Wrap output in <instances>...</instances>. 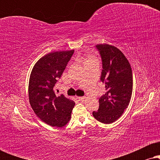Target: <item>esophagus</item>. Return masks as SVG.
<instances>
[{
    "mask_svg": "<svg viewBox=\"0 0 160 160\" xmlns=\"http://www.w3.org/2000/svg\"><path fill=\"white\" fill-rule=\"evenodd\" d=\"M76 98H77L78 100H84L85 98V96H83V97H76Z\"/></svg>",
    "mask_w": 160,
    "mask_h": 160,
    "instance_id": "34e87169",
    "label": "esophagus"
}]
</instances>
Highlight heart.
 <instances>
[{
  "instance_id": "1",
  "label": "heart",
  "mask_w": 160,
  "mask_h": 160,
  "mask_svg": "<svg viewBox=\"0 0 160 160\" xmlns=\"http://www.w3.org/2000/svg\"><path fill=\"white\" fill-rule=\"evenodd\" d=\"M91 59H92V58H90V59H89V60H91Z\"/></svg>"
}]
</instances>
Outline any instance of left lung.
<instances>
[{"mask_svg": "<svg viewBox=\"0 0 160 160\" xmlns=\"http://www.w3.org/2000/svg\"><path fill=\"white\" fill-rule=\"evenodd\" d=\"M102 58L100 80L106 92L99 99V108L92 115L98 121L111 124L117 121L130 104L132 92V73L124 54L114 46H96Z\"/></svg>", "mask_w": 160, "mask_h": 160, "instance_id": "8db88e82", "label": "left lung"}]
</instances>
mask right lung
Instances as JSON below:
<instances>
[{
  "instance_id": "right-lung-1",
  "label": "right lung",
  "mask_w": 160,
  "mask_h": 160,
  "mask_svg": "<svg viewBox=\"0 0 160 160\" xmlns=\"http://www.w3.org/2000/svg\"><path fill=\"white\" fill-rule=\"evenodd\" d=\"M74 50L53 52L37 61L30 76L28 94L32 110L41 121L62 128L71 119L75 102L65 95H56L54 87L66 68Z\"/></svg>"
}]
</instances>
